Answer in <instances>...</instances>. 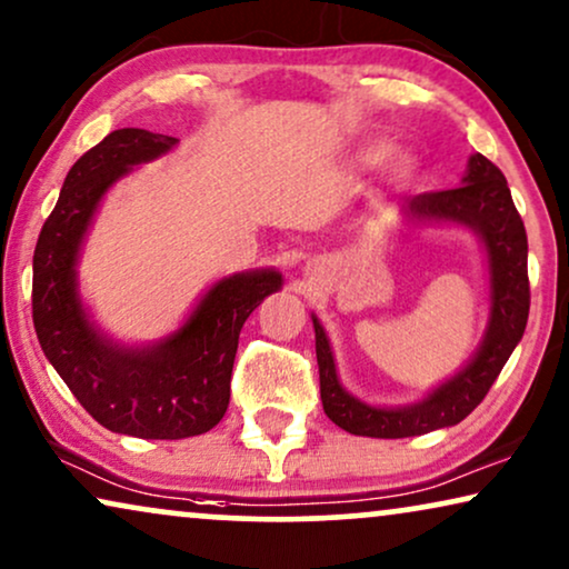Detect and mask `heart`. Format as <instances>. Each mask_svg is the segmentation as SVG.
Masks as SVG:
<instances>
[{
  "label": "heart",
  "mask_w": 569,
  "mask_h": 569,
  "mask_svg": "<svg viewBox=\"0 0 569 569\" xmlns=\"http://www.w3.org/2000/svg\"><path fill=\"white\" fill-rule=\"evenodd\" d=\"M382 156H385V146H367L361 150V161H367V163L380 161ZM392 173H396V179H400V181L413 179L416 173H419V161H416V156H411V153L398 156V161L392 163Z\"/></svg>",
  "instance_id": "1"
}]
</instances>
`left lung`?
Masks as SVG:
<instances>
[{
  "label": "left lung",
  "mask_w": 569,
  "mask_h": 569,
  "mask_svg": "<svg viewBox=\"0 0 569 569\" xmlns=\"http://www.w3.org/2000/svg\"><path fill=\"white\" fill-rule=\"evenodd\" d=\"M406 223L463 226L479 237L489 270V322L476 353L460 372L437 385L416 403L385 408L363 403L340 385L328 332L312 315L322 408L348 435L400 439L456 427L481 403L526 332L531 289H528V239L515 210L505 173L489 158H468L463 184L445 192L408 197L400 206Z\"/></svg>",
  "instance_id": "8db88e82"
}]
</instances>
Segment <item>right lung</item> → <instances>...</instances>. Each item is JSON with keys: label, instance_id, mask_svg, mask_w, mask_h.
Returning a JSON list of instances; mask_svg holds the SVG:
<instances>
[{"label": "right lung", "instance_id": "1", "mask_svg": "<svg viewBox=\"0 0 569 569\" xmlns=\"http://www.w3.org/2000/svg\"><path fill=\"white\" fill-rule=\"evenodd\" d=\"M177 142L138 127L106 134L67 173L33 252V325L43 353L101 427L142 439L197 437L223 419L239 332L283 286L276 268L226 276L181 328L148 346L119 343L93 322L80 297L78 262L101 200L134 166Z\"/></svg>", "mask_w": 569, "mask_h": 569}]
</instances>
